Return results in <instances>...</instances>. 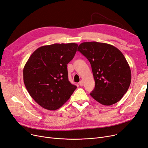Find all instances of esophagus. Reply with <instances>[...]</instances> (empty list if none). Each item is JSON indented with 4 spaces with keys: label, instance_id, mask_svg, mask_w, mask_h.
<instances>
[{
    "label": "esophagus",
    "instance_id": "obj_1",
    "mask_svg": "<svg viewBox=\"0 0 148 148\" xmlns=\"http://www.w3.org/2000/svg\"><path fill=\"white\" fill-rule=\"evenodd\" d=\"M79 84H80V86H83V80H81V81L79 82Z\"/></svg>",
    "mask_w": 148,
    "mask_h": 148
}]
</instances>
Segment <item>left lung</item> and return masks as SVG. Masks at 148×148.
<instances>
[{"label":"left lung","mask_w":148,"mask_h":148,"mask_svg":"<svg viewBox=\"0 0 148 148\" xmlns=\"http://www.w3.org/2000/svg\"><path fill=\"white\" fill-rule=\"evenodd\" d=\"M79 51L89 61L95 82L91 97L105 106L118 103L127 92L131 80L130 67L122 52L103 42H84Z\"/></svg>","instance_id":"obj_1"}]
</instances>
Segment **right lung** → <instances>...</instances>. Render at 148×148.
I'll use <instances>...</instances> for the list:
<instances>
[{"label":"right lung","mask_w":148,"mask_h":148,"mask_svg":"<svg viewBox=\"0 0 148 148\" xmlns=\"http://www.w3.org/2000/svg\"><path fill=\"white\" fill-rule=\"evenodd\" d=\"M78 44H54L37 49L23 68L25 86L42 108L56 110L77 88L68 80L67 64L74 57Z\"/></svg>","instance_id":"1"}]
</instances>
